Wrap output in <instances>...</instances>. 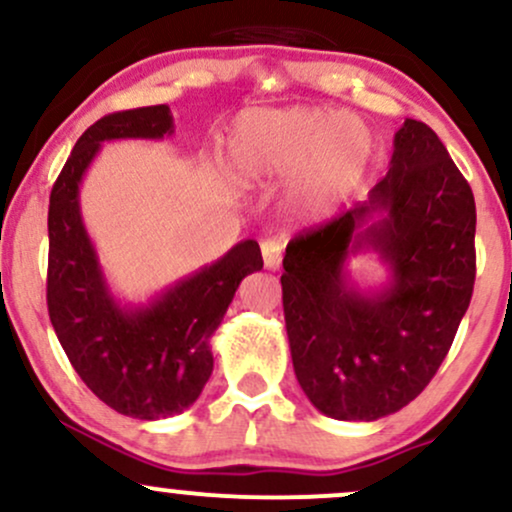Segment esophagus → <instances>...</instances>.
<instances>
[{
    "label": "esophagus",
    "instance_id": "34e87169",
    "mask_svg": "<svg viewBox=\"0 0 512 512\" xmlns=\"http://www.w3.org/2000/svg\"><path fill=\"white\" fill-rule=\"evenodd\" d=\"M262 260L267 269H279L281 267V243L279 240H262Z\"/></svg>",
    "mask_w": 512,
    "mask_h": 512
}]
</instances>
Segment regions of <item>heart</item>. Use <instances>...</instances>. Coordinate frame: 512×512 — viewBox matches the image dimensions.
<instances>
[{"label":"heart","instance_id":"1","mask_svg":"<svg viewBox=\"0 0 512 512\" xmlns=\"http://www.w3.org/2000/svg\"><path fill=\"white\" fill-rule=\"evenodd\" d=\"M375 149L366 120L308 105L240 115L226 142L228 168L240 185L293 175L286 207L305 221L325 219L354 195L373 168Z\"/></svg>","mask_w":512,"mask_h":512}]
</instances>
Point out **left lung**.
<instances>
[{"label": "left lung", "instance_id": "obj_1", "mask_svg": "<svg viewBox=\"0 0 512 512\" xmlns=\"http://www.w3.org/2000/svg\"><path fill=\"white\" fill-rule=\"evenodd\" d=\"M366 202L286 245L284 317L298 385L339 421H378L424 392L472 301L477 207L438 134L404 120ZM375 254L388 281L357 286Z\"/></svg>", "mask_w": 512, "mask_h": 512}]
</instances>
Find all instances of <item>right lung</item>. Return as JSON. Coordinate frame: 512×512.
<instances>
[{"instance_id": "right-lung-1", "label": "right lung", "mask_w": 512, "mask_h": 512, "mask_svg": "<svg viewBox=\"0 0 512 512\" xmlns=\"http://www.w3.org/2000/svg\"><path fill=\"white\" fill-rule=\"evenodd\" d=\"M173 132L168 105L101 117L64 163L48 211V310L57 339L88 390L139 421L168 419L195 404L214 370L211 337L240 281L262 269L257 240H240L149 303H125L110 291L81 216V180L105 142Z\"/></svg>"}]
</instances>
